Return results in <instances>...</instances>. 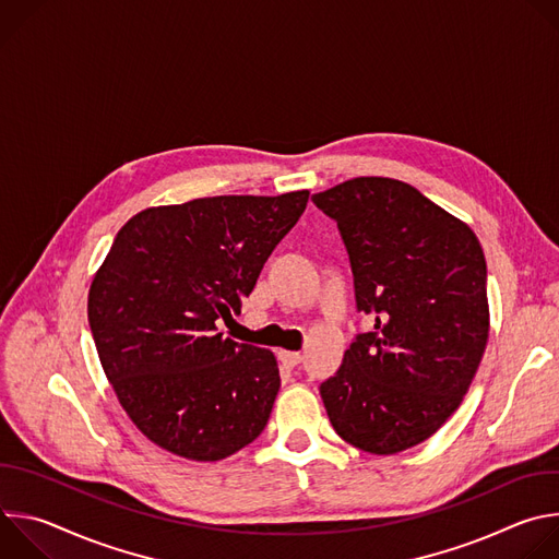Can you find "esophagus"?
I'll use <instances>...</instances> for the list:
<instances>
[{"mask_svg":"<svg viewBox=\"0 0 559 559\" xmlns=\"http://www.w3.org/2000/svg\"><path fill=\"white\" fill-rule=\"evenodd\" d=\"M278 358L287 369H294V367L300 365V354L298 352H278Z\"/></svg>","mask_w":559,"mask_h":559,"instance_id":"34e87169","label":"esophagus"}]
</instances>
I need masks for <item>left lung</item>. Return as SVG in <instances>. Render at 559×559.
Listing matches in <instances>:
<instances>
[{
  "label": "left lung",
  "instance_id": "8db88e82",
  "mask_svg": "<svg viewBox=\"0 0 559 559\" xmlns=\"http://www.w3.org/2000/svg\"><path fill=\"white\" fill-rule=\"evenodd\" d=\"M338 223L356 309L373 318L321 384L336 433L376 455L431 438L489 341L487 261L473 229L414 186L358 177L311 197Z\"/></svg>",
  "mask_w": 559,
  "mask_h": 559
}]
</instances>
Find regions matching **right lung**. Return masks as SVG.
I'll list each match as a JSON object with an SVG mask.
<instances>
[{
    "label": "right lung",
    "instance_id": "1",
    "mask_svg": "<svg viewBox=\"0 0 559 559\" xmlns=\"http://www.w3.org/2000/svg\"><path fill=\"white\" fill-rule=\"evenodd\" d=\"M309 192L207 197L134 214L93 278L88 323L136 429L175 455L216 462L254 442L281 386L270 349L223 338L305 212Z\"/></svg>",
    "mask_w": 559,
    "mask_h": 559
}]
</instances>
